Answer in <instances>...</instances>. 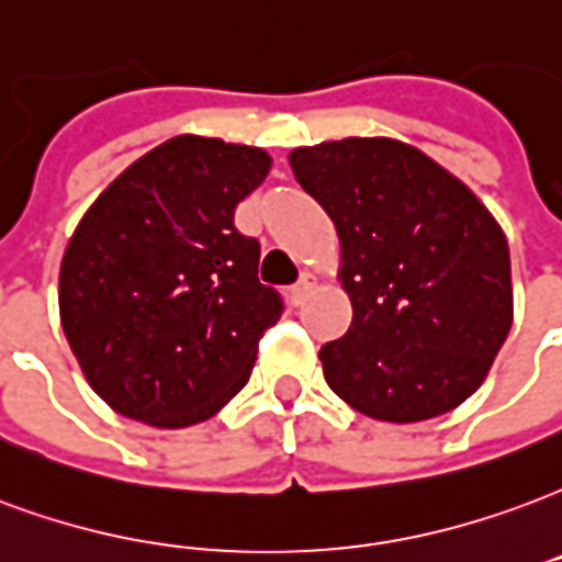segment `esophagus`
<instances>
[{"mask_svg": "<svg viewBox=\"0 0 562 562\" xmlns=\"http://www.w3.org/2000/svg\"><path fill=\"white\" fill-rule=\"evenodd\" d=\"M315 289V273H301V280H297V285H292V292H289V301L294 303V306H301L306 297H310V292Z\"/></svg>", "mask_w": 562, "mask_h": 562, "instance_id": "34e87169", "label": "esophagus"}]
</instances>
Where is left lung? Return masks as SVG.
I'll return each mask as SVG.
<instances>
[{"instance_id": "8db88e82", "label": "left lung", "mask_w": 562, "mask_h": 562, "mask_svg": "<svg viewBox=\"0 0 562 562\" xmlns=\"http://www.w3.org/2000/svg\"><path fill=\"white\" fill-rule=\"evenodd\" d=\"M289 164L334 220L355 310L348 334L318 351L324 381L384 423L459 408L513 327L497 220L443 166L386 136L294 148Z\"/></svg>"}]
</instances>
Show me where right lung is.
Returning a JSON list of instances; mask_svg holds the SVG:
<instances>
[{"label": "right lung", "mask_w": 562, "mask_h": 562, "mask_svg": "<svg viewBox=\"0 0 562 562\" xmlns=\"http://www.w3.org/2000/svg\"><path fill=\"white\" fill-rule=\"evenodd\" d=\"M268 172L261 148L184 133L86 211L61 259V330L112 411L184 429L249 381L282 301L259 282V240L235 228V207Z\"/></svg>", "instance_id": "add662e5"}]
</instances>
